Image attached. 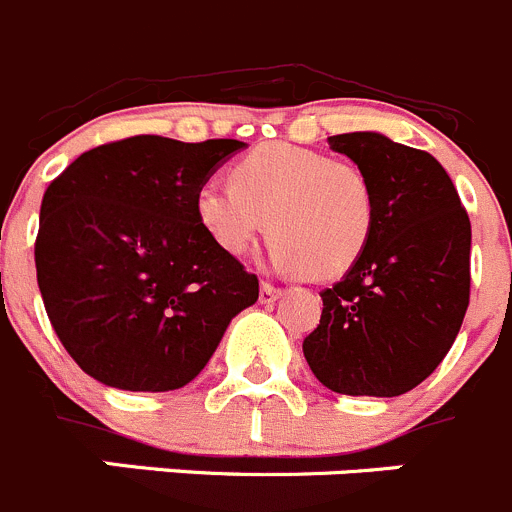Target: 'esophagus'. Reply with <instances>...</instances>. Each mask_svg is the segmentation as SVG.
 Listing matches in <instances>:
<instances>
[{
	"label": "esophagus",
	"instance_id": "34e87169",
	"mask_svg": "<svg viewBox=\"0 0 512 512\" xmlns=\"http://www.w3.org/2000/svg\"><path fill=\"white\" fill-rule=\"evenodd\" d=\"M279 297H281L279 287H274V284H269V281H261V292H259L261 304H271V302H276Z\"/></svg>",
	"mask_w": 512,
	"mask_h": 512
}]
</instances>
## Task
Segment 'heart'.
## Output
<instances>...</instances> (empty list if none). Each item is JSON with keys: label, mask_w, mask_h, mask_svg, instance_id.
Returning <instances> with one entry per match:
<instances>
[{"label": "heart", "mask_w": 512, "mask_h": 512, "mask_svg": "<svg viewBox=\"0 0 512 512\" xmlns=\"http://www.w3.org/2000/svg\"><path fill=\"white\" fill-rule=\"evenodd\" d=\"M195 213L228 256H243L269 228L279 269L337 279L368 248L375 192L355 162L297 144H264L233 164L231 182H203Z\"/></svg>", "instance_id": "heart-1"}]
</instances>
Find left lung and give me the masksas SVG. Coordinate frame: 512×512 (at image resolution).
<instances>
[{
  "mask_svg": "<svg viewBox=\"0 0 512 512\" xmlns=\"http://www.w3.org/2000/svg\"><path fill=\"white\" fill-rule=\"evenodd\" d=\"M368 175L375 228L358 264L322 297L304 358L345 396L391 398L426 381L452 348L470 304L472 228L429 152L375 131L330 137Z\"/></svg>",
  "mask_w": 512,
  "mask_h": 512,
  "instance_id": "8db88e82",
  "label": "left lung"
}]
</instances>
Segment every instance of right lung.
Masks as SVG:
<instances>
[{"instance_id": "add662e5", "label": "right lung", "mask_w": 512, "mask_h": 512, "mask_svg": "<svg viewBox=\"0 0 512 512\" xmlns=\"http://www.w3.org/2000/svg\"><path fill=\"white\" fill-rule=\"evenodd\" d=\"M236 139H119L83 152L48 185L35 269L70 358L124 391H175L259 299V279L220 251L195 213L198 187Z\"/></svg>"}]
</instances>
